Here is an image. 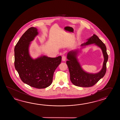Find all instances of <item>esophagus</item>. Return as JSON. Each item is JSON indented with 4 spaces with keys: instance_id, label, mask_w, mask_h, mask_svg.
Instances as JSON below:
<instances>
[{
    "instance_id": "esophagus-1",
    "label": "esophagus",
    "mask_w": 120,
    "mask_h": 120,
    "mask_svg": "<svg viewBox=\"0 0 120 120\" xmlns=\"http://www.w3.org/2000/svg\"><path fill=\"white\" fill-rule=\"evenodd\" d=\"M62 60L63 61H65L66 60V57L65 56H62Z\"/></svg>"
}]
</instances>
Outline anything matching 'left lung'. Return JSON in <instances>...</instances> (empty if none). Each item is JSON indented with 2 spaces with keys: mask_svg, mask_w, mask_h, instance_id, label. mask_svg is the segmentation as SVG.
<instances>
[{
  "mask_svg": "<svg viewBox=\"0 0 120 120\" xmlns=\"http://www.w3.org/2000/svg\"><path fill=\"white\" fill-rule=\"evenodd\" d=\"M87 40L86 42L81 45L82 49L86 47L87 45L94 44V45L101 49L104 56V61L102 68L99 72L97 73H88L82 69L78 61L77 56L79 50L76 49L69 52L67 54L68 60L66 61V64L69 68L70 79L71 83L78 87H92L104 77L106 71V63L108 60V55L105 45L95 34Z\"/></svg>",
  "mask_w": 120,
  "mask_h": 120,
  "instance_id": "obj_1",
  "label": "left lung"
}]
</instances>
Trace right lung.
Returning a JSON list of instances; mask_svg holds the SVG:
<instances>
[{
	"instance_id": "obj_1",
	"label": "right lung",
	"mask_w": 120,
	"mask_h": 120,
	"mask_svg": "<svg viewBox=\"0 0 120 120\" xmlns=\"http://www.w3.org/2000/svg\"><path fill=\"white\" fill-rule=\"evenodd\" d=\"M38 34L37 29L32 27L21 37L14 49L15 66L23 83L31 87L42 89L52 84L54 72L61 63L62 57L41 55L34 59L31 57L29 53L30 42Z\"/></svg>"
}]
</instances>
